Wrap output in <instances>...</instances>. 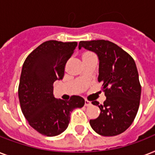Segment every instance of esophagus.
Listing matches in <instances>:
<instances>
[{
  "label": "esophagus",
  "mask_w": 155,
  "mask_h": 155,
  "mask_svg": "<svg viewBox=\"0 0 155 155\" xmlns=\"http://www.w3.org/2000/svg\"><path fill=\"white\" fill-rule=\"evenodd\" d=\"M92 104V103H91V101H89L88 100H86L85 99V102H84V105L85 106H90Z\"/></svg>",
  "instance_id": "esophagus-1"
}]
</instances>
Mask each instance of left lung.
<instances>
[{
	"instance_id": "obj_1",
	"label": "left lung",
	"mask_w": 155,
	"mask_h": 155,
	"mask_svg": "<svg viewBox=\"0 0 155 155\" xmlns=\"http://www.w3.org/2000/svg\"><path fill=\"white\" fill-rule=\"evenodd\" d=\"M94 51L99 57V77L105 101L99 105V117L90 125L102 136H116L130 127L139 108L142 87L134 58L117 45L108 40L81 41L79 48Z\"/></svg>"
}]
</instances>
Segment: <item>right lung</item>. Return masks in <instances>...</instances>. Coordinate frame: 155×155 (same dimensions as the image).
Masks as SVG:
<instances>
[{
  "label": "right lung",
  "instance_id": "obj_1",
  "mask_svg": "<svg viewBox=\"0 0 155 155\" xmlns=\"http://www.w3.org/2000/svg\"><path fill=\"white\" fill-rule=\"evenodd\" d=\"M76 46V42L47 41L34 50L23 63L18 86L21 108L30 126L47 137L63 133L73 109L84 105V100L79 96L63 101L53 95L54 82L63 80L66 63Z\"/></svg>",
  "mask_w": 155,
  "mask_h": 155
}]
</instances>
